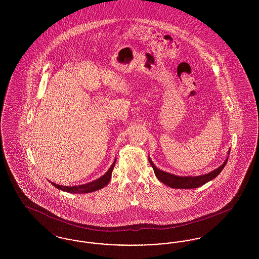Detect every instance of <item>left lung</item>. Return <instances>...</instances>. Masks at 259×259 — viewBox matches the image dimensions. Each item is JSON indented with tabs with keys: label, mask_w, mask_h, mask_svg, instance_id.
<instances>
[{
	"label": "left lung",
	"mask_w": 259,
	"mask_h": 259,
	"mask_svg": "<svg viewBox=\"0 0 259 259\" xmlns=\"http://www.w3.org/2000/svg\"><path fill=\"white\" fill-rule=\"evenodd\" d=\"M229 153H230V150H228V154ZM227 160H228V156H227L226 160L224 161L219 168H217L215 170L208 172V174H205V175H201V176H177V175H174L171 172H165V171H162L160 169H158L154 165L152 160L150 159V157H148V161H149L150 165L153 168L154 174L161 183L164 184V185H168L169 187L178 188V189H192V188H197V187H200V186L207 184L208 182L213 180L214 178H217L219 176V174L222 172V169L226 165Z\"/></svg>",
	"instance_id": "obj_1"
}]
</instances>
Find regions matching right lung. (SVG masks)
Here are the masks:
<instances>
[{"instance_id": "add662e5", "label": "right lung", "mask_w": 259, "mask_h": 259, "mask_svg": "<svg viewBox=\"0 0 259 259\" xmlns=\"http://www.w3.org/2000/svg\"><path fill=\"white\" fill-rule=\"evenodd\" d=\"M115 161L116 159H114L113 163L111 164L110 169L108 170V172L106 174H104L101 178H99L97 180L91 182V183H88L85 185H74V186H66V185H56L55 183H52L50 182L51 185L53 186H55L56 188L60 189L62 191H66V192H69V193H89V192H93V191H96L99 190L103 187H105L106 185H108L111 181V172L113 170V167H114V164H115Z\"/></svg>"}]
</instances>
